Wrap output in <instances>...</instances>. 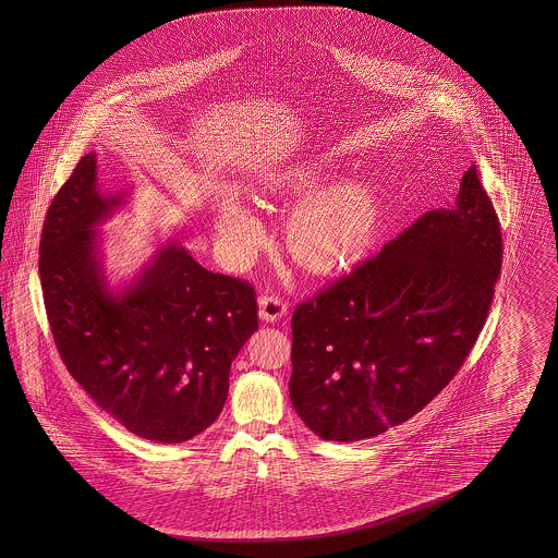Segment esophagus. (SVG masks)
<instances>
[{"instance_id":"34e87169","label":"esophagus","mask_w":558,"mask_h":558,"mask_svg":"<svg viewBox=\"0 0 558 558\" xmlns=\"http://www.w3.org/2000/svg\"><path fill=\"white\" fill-rule=\"evenodd\" d=\"M287 312H289V305L278 294H262L259 318L264 322H278L287 316Z\"/></svg>"}]
</instances>
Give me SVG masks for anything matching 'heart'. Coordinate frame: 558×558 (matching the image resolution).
Instances as JSON below:
<instances>
[{"instance_id":"obj_1","label":"heart","mask_w":558,"mask_h":558,"mask_svg":"<svg viewBox=\"0 0 558 558\" xmlns=\"http://www.w3.org/2000/svg\"><path fill=\"white\" fill-rule=\"evenodd\" d=\"M316 169H296L280 178L274 190L280 194H307L318 184ZM219 234L234 251L253 248L264 228L259 219L239 203H230L219 215ZM374 230L371 194L362 186L345 184L319 190L307 196L289 219L292 255L316 269H330L353 259L366 248Z\"/></svg>"}]
</instances>
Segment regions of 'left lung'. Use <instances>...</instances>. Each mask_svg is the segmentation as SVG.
Masks as SVG:
<instances>
[{
	"mask_svg": "<svg viewBox=\"0 0 558 558\" xmlns=\"http://www.w3.org/2000/svg\"><path fill=\"white\" fill-rule=\"evenodd\" d=\"M502 267L500 221L473 165L450 209L428 211L292 314L291 401L318 437L371 439L456 376Z\"/></svg>",
	"mask_w": 558,
	"mask_h": 558,
	"instance_id": "left-lung-1",
	"label": "left lung"
}]
</instances>
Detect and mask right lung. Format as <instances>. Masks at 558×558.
I'll return each instance as SVG.
<instances>
[{
	"label": "right lung",
	"instance_id": "right-lung-1",
	"mask_svg": "<svg viewBox=\"0 0 558 558\" xmlns=\"http://www.w3.org/2000/svg\"><path fill=\"white\" fill-rule=\"evenodd\" d=\"M123 203V192H100L94 153L53 196L39 242L53 343L117 423L142 439L182 444L223 410L230 366L259 326L255 289L165 242L132 284L110 291L96 228Z\"/></svg>",
	"mask_w": 558,
	"mask_h": 558
}]
</instances>
